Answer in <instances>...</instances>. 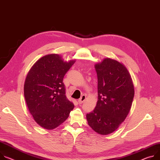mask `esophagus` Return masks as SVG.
<instances>
[{
  "mask_svg": "<svg viewBox=\"0 0 160 160\" xmlns=\"http://www.w3.org/2000/svg\"><path fill=\"white\" fill-rule=\"evenodd\" d=\"M85 99H86V96L85 95H82V97L78 99V103L79 104H82V103H83V102H84V101L85 100Z\"/></svg>",
  "mask_w": 160,
  "mask_h": 160,
  "instance_id": "obj_1",
  "label": "esophagus"
}]
</instances>
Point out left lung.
I'll list each match as a JSON object with an SVG mask.
<instances>
[{
	"mask_svg": "<svg viewBox=\"0 0 160 160\" xmlns=\"http://www.w3.org/2000/svg\"><path fill=\"white\" fill-rule=\"evenodd\" d=\"M98 102L86 115L89 126L98 133L108 135L125 120L134 97V87L126 68L109 58L95 65Z\"/></svg>",
	"mask_w": 160,
	"mask_h": 160,
	"instance_id": "8db88e82",
	"label": "left lung"
}]
</instances>
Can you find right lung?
Returning a JSON list of instances; mask_svg holds the SVG:
<instances>
[{
    "label": "right lung",
    "mask_w": 160,
    "mask_h": 160,
    "mask_svg": "<svg viewBox=\"0 0 160 160\" xmlns=\"http://www.w3.org/2000/svg\"><path fill=\"white\" fill-rule=\"evenodd\" d=\"M75 61L64 62L57 54L47 55L31 68L24 84V96L35 121L53 129L69 117L74 105L66 95L63 78Z\"/></svg>",
    "instance_id": "obj_1"
}]
</instances>
